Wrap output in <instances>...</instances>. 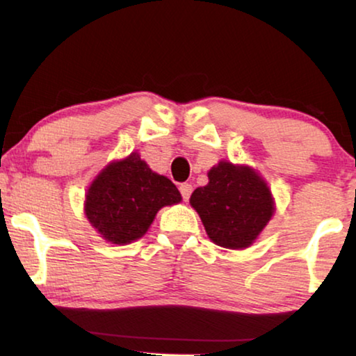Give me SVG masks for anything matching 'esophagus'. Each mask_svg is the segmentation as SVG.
<instances>
[{"instance_id": "34e87169", "label": "esophagus", "mask_w": 356, "mask_h": 356, "mask_svg": "<svg viewBox=\"0 0 356 356\" xmlns=\"http://www.w3.org/2000/svg\"><path fill=\"white\" fill-rule=\"evenodd\" d=\"M179 190H180V193H182V198H184V201H188L190 200V195H192V185L190 184H182L179 187Z\"/></svg>"}]
</instances>
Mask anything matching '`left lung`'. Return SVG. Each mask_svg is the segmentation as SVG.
<instances>
[{"instance_id": "1", "label": "left lung", "mask_w": 356, "mask_h": 356, "mask_svg": "<svg viewBox=\"0 0 356 356\" xmlns=\"http://www.w3.org/2000/svg\"><path fill=\"white\" fill-rule=\"evenodd\" d=\"M209 182L190 196L209 240L227 249H246L257 240L275 212L273 195L256 169L222 160L208 172Z\"/></svg>"}]
</instances>
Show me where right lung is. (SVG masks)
<instances>
[{"instance_id": "right-lung-1", "label": "right lung", "mask_w": 356, "mask_h": 356, "mask_svg": "<svg viewBox=\"0 0 356 356\" xmlns=\"http://www.w3.org/2000/svg\"><path fill=\"white\" fill-rule=\"evenodd\" d=\"M180 201L176 185L132 152L95 176L84 198V214L105 241L123 246L144 236L161 208Z\"/></svg>"}]
</instances>
